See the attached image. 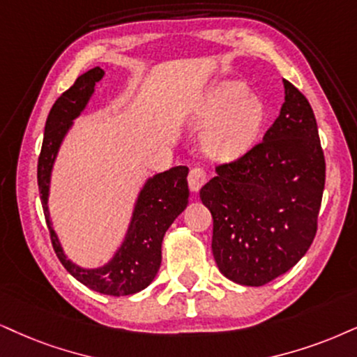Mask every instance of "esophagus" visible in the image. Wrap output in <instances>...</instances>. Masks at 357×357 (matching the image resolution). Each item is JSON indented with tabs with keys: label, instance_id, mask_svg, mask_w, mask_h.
Listing matches in <instances>:
<instances>
[{
	"label": "esophagus",
	"instance_id": "1",
	"mask_svg": "<svg viewBox=\"0 0 357 357\" xmlns=\"http://www.w3.org/2000/svg\"><path fill=\"white\" fill-rule=\"evenodd\" d=\"M207 181V173L204 168H201V166H196V168H192L189 171V176H188V183H189V188H191V191H199L202 188V184Z\"/></svg>",
	"mask_w": 357,
	"mask_h": 357
}]
</instances>
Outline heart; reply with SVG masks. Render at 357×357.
<instances>
[{
	"instance_id": "1",
	"label": "heart",
	"mask_w": 357,
	"mask_h": 357,
	"mask_svg": "<svg viewBox=\"0 0 357 357\" xmlns=\"http://www.w3.org/2000/svg\"><path fill=\"white\" fill-rule=\"evenodd\" d=\"M206 114L218 116L207 135V148L219 158H237L250 150L267 119V108L259 97L249 96L242 82H224L207 98Z\"/></svg>"
}]
</instances>
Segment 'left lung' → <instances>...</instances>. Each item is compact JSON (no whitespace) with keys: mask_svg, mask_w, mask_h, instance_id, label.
<instances>
[{"mask_svg":"<svg viewBox=\"0 0 357 357\" xmlns=\"http://www.w3.org/2000/svg\"><path fill=\"white\" fill-rule=\"evenodd\" d=\"M277 120L249 151L215 166L199 191L214 219L212 254L225 277L261 287L288 272L318 231L326 163L317 119L288 80Z\"/></svg>","mask_w":357,"mask_h":357,"instance_id":"left-lung-1","label":"left lung"}]
</instances>
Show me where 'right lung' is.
Segmentation results:
<instances>
[{"instance_id":"right-lung-1","label":"right lung","mask_w":357,"mask_h":357,"mask_svg":"<svg viewBox=\"0 0 357 357\" xmlns=\"http://www.w3.org/2000/svg\"><path fill=\"white\" fill-rule=\"evenodd\" d=\"M103 77L100 67H93L80 75L61 97L54 102L44 128L43 146L38 160V186L44 218L49 229L54 252L72 277L85 287L103 295H133L146 288L161 265V242L165 232L188 206L189 188L186 166H176L156 174L143 188L130 225L128 236L115 259L105 267L84 270L66 259L47 214V188L54 158L62 138L92 96L96 84Z\"/></svg>"}]
</instances>
